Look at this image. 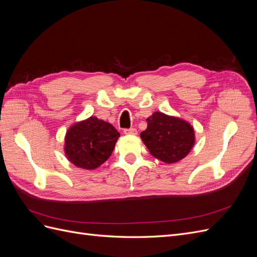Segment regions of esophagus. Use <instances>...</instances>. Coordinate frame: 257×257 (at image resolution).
<instances>
[{
    "instance_id": "esophagus-1",
    "label": "esophagus",
    "mask_w": 257,
    "mask_h": 257,
    "mask_svg": "<svg viewBox=\"0 0 257 257\" xmlns=\"http://www.w3.org/2000/svg\"><path fill=\"white\" fill-rule=\"evenodd\" d=\"M123 133L125 135H137V131L136 128H125L123 131Z\"/></svg>"
}]
</instances>
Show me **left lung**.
Here are the masks:
<instances>
[{"mask_svg": "<svg viewBox=\"0 0 257 257\" xmlns=\"http://www.w3.org/2000/svg\"><path fill=\"white\" fill-rule=\"evenodd\" d=\"M148 126L141 137L150 154L173 164L189 154L195 143V133L189 122L157 111L147 119Z\"/></svg>", "mask_w": 257, "mask_h": 257, "instance_id": "obj_1", "label": "left lung"}]
</instances>
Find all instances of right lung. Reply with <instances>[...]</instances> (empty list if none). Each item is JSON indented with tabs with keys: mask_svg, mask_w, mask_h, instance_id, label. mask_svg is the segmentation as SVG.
<instances>
[{
	"mask_svg": "<svg viewBox=\"0 0 257 257\" xmlns=\"http://www.w3.org/2000/svg\"><path fill=\"white\" fill-rule=\"evenodd\" d=\"M119 137L120 133L110 123L92 115L68 128L65 155L77 167L95 169L109 159Z\"/></svg>",
	"mask_w": 257,
	"mask_h": 257,
	"instance_id": "add662e5",
	"label": "right lung"
}]
</instances>
